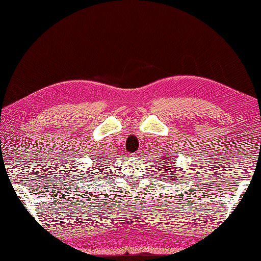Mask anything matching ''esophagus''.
Masks as SVG:
<instances>
[{
  "label": "esophagus",
  "mask_w": 261,
  "mask_h": 261,
  "mask_svg": "<svg viewBox=\"0 0 261 261\" xmlns=\"http://www.w3.org/2000/svg\"><path fill=\"white\" fill-rule=\"evenodd\" d=\"M141 154H142V151H141V150L135 152V153H133V155H135V156H139V155H141Z\"/></svg>",
  "instance_id": "34e87169"
}]
</instances>
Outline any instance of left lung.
I'll list each match as a JSON object with an SVG mask.
<instances>
[{
	"label": "left lung",
	"instance_id": "left-lung-1",
	"mask_svg": "<svg viewBox=\"0 0 261 261\" xmlns=\"http://www.w3.org/2000/svg\"><path fill=\"white\" fill-rule=\"evenodd\" d=\"M165 161H170V159L168 158V156H164V158L161 159V164H164V165H162V167H160V168L164 169L162 171H166V174L164 176L167 177L168 180H174V183H175L176 173H174V169H176V167H174L175 166L174 164H170L173 165V166H170L169 162H165Z\"/></svg>",
	"mask_w": 261,
	"mask_h": 261
}]
</instances>
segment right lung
I'll return each mask as SVG.
<instances>
[{
  "instance_id": "1",
  "label": "right lung",
  "mask_w": 261,
  "mask_h": 261,
  "mask_svg": "<svg viewBox=\"0 0 261 261\" xmlns=\"http://www.w3.org/2000/svg\"><path fill=\"white\" fill-rule=\"evenodd\" d=\"M100 156H101V155H100ZM100 159H101V158H100ZM103 159H106V158H103ZM105 162H107V161H105ZM94 164L96 165V161L94 162ZM101 165H103V164H101ZM99 167H101V166H99ZM92 168H94V169H93V170H94V171H93V173H100V171H99L100 169H99V168H95V167H92Z\"/></svg>"
}]
</instances>
